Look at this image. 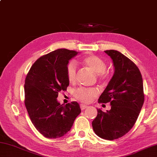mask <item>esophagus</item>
Listing matches in <instances>:
<instances>
[{"label": "esophagus", "instance_id": "34e87169", "mask_svg": "<svg viewBox=\"0 0 157 157\" xmlns=\"http://www.w3.org/2000/svg\"><path fill=\"white\" fill-rule=\"evenodd\" d=\"M88 107V106H86V105H84V104H80V108L81 110H84L86 109V108Z\"/></svg>", "mask_w": 157, "mask_h": 157}]
</instances>
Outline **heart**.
<instances>
[{
  "instance_id": "1",
  "label": "heart",
  "mask_w": 157,
  "mask_h": 157,
  "mask_svg": "<svg viewBox=\"0 0 157 157\" xmlns=\"http://www.w3.org/2000/svg\"><path fill=\"white\" fill-rule=\"evenodd\" d=\"M82 63L88 69L98 73L99 80H106L110 76L109 71L106 70V62L100 57L95 55H88L82 59ZM67 76L71 82H75L77 75L76 64L74 61H70L66 67ZM98 95V90L95 88H79L74 92V96L82 102H90Z\"/></svg>"
}]
</instances>
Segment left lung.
<instances>
[{"label":"left lung","instance_id":"8db88e82","mask_svg":"<svg viewBox=\"0 0 157 157\" xmlns=\"http://www.w3.org/2000/svg\"><path fill=\"white\" fill-rule=\"evenodd\" d=\"M104 51L113 59L115 73L98 102H110L111 109L106 113L98 109L92 126L100 138L114 140L129 132L138 118L144 102L143 79L139 68L124 54Z\"/></svg>","mask_w":157,"mask_h":157}]
</instances>
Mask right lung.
Listing matches in <instances>:
<instances>
[{"mask_svg":"<svg viewBox=\"0 0 157 157\" xmlns=\"http://www.w3.org/2000/svg\"><path fill=\"white\" fill-rule=\"evenodd\" d=\"M77 51L59 49L41 56L34 62L25 82V105L31 122L45 137H61L69 132L81 113L79 105L57 101L58 93L69 85L66 67Z\"/></svg>","mask_w":157,"mask_h":157,"instance_id":"obj_1","label":"right lung"}]
</instances>
